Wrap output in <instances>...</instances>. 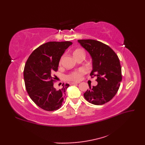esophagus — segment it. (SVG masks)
<instances>
[{"label":"esophagus","mask_w":145,"mask_h":145,"mask_svg":"<svg viewBox=\"0 0 145 145\" xmlns=\"http://www.w3.org/2000/svg\"><path fill=\"white\" fill-rule=\"evenodd\" d=\"M78 84H79V82H72L71 83V85H76Z\"/></svg>","instance_id":"esophagus-1"}]
</instances>
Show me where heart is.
Instances as JSON below:
<instances>
[{"label":"heart","instance_id":"1","mask_svg":"<svg viewBox=\"0 0 145 145\" xmlns=\"http://www.w3.org/2000/svg\"><path fill=\"white\" fill-rule=\"evenodd\" d=\"M81 54H85L84 50H82V49H76V50H75L74 52H73V56H74V57L75 58L78 55ZM63 57L64 55H63V56L61 57L60 60V63L62 62ZM86 72H87V70H86L85 69H84V68H81V69H80L77 71H75V72H73L72 73H70V74H69L67 76V80L71 81H75V82L79 81L80 80L82 75H84V73H85Z\"/></svg>","mask_w":145,"mask_h":145}]
</instances>
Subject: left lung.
Masks as SVG:
<instances>
[{"instance_id": "obj_1", "label": "left lung", "mask_w": 145, "mask_h": 145, "mask_svg": "<svg viewBox=\"0 0 145 145\" xmlns=\"http://www.w3.org/2000/svg\"><path fill=\"white\" fill-rule=\"evenodd\" d=\"M92 59L91 77L97 76L98 84L85 92L89 103L101 105L108 102L118 91L122 80L121 67L118 57L109 46L95 40H78Z\"/></svg>"}]
</instances>
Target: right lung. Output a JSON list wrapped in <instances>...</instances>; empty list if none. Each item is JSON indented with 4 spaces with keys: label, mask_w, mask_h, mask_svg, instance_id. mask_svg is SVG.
<instances>
[{
    "label": "right lung",
    "mask_w": 145,
    "mask_h": 145,
    "mask_svg": "<svg viewBox=\"0 0 145 145\" xmlns=\"http://www.w3.org/2000/svg\"><path fill=\"white\" fill-rule=\"evenodd\" d=\"M72 42H48L39 46L30 54L25 65L24 78L30 98L46 111L60 108L69 84L59 90L54 87L55 76L61 57ZM55 76L53 77V76Z\"/></svg>",
    "instance_id": "right-lung-1"
}]
</instances>
